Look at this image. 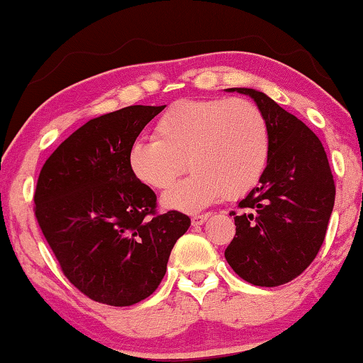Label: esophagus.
Instances as JSON below:
<instances>
[{
	"label": "esophagus",
	"mask_w": 363,
	"mask_h": 363,
	"mask_svg": "<svg viewBox=\"0 0 363 363\" xmlns=\"http://www.w3.org/2000/svg\"><path fill=\"white\" fill-rule=\"evenodd\" d=\"M210 216H211V213H202V215L192 216V226H200V224H203Z\"/></svg>",
	"instance_id": "esophagus-1"
}]
</instances>
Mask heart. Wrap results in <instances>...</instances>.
Wrapping results in <instances>:
<instances>
[{"label": "heart", "instance_id": "heart-1", "mask_svg": "<svg viewBox=\"0 0 363 363\" xmlns=\"http://www.w3.org/2000/svg\"><path fill=\"white\" fill-rule=\"evenodd\" d=\"M268 157L269 125L254 101L181 100L158 118L155 139L130 143L128 166L143 186L164 191L189 164L192 174L164 194L163 205L195 213L224 195L245 197L260 182Z\"/></svg>", "mask_w": 363, "mask_h": 363}]
</instances>
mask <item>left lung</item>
<instances>
[{
  "label": "left lung",
  "instance_id": "left-lung-1",
  "mask_svg": "<svg viewBox=\"0 0 363 363\" xmlns=\"http://www.w3.org/2000/svg\"><path fill=\"white\" fill-rule=\"evenodd\" d=\"M269 125V157L260 184L239 202L235 235L224 257L247 283L286 284L303 273L323 244L335 206V179L318 137L301 119L254 89Z\"/></svg>",
  "mask_w": 363,
  "mask_h": 363
}]
</instances>
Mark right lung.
Masks as SVG:
<instances>
[{"label":"right lung","instance_id":"add662e5","mask_svg":"<svg viewBox=\"0 0 363 363\" xmlns=\"http://www.w3.org/2000/svg\"><path fill=\"white\" fill-rule=\"evenodd\" d=\"M164 106L134 105L90 119L40 171L38 226L66 278L95 302L128 307L153 294L191 226L184 213L160 215L157 195L128 166L130 143Z\"/></svg>","mask_w":363,"mask_h":363}]
</instances>
